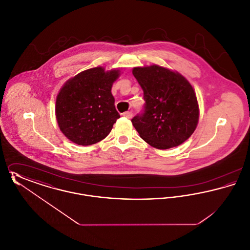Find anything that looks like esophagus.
Instances as JSON below:
<instances>
[{
	"mask_svg": "<svg viewBox=\"0 0 250 250\" xmlns=\"http://www.w3.org/2000/svg\"><path fill=\"white\" fill-rule=\"evenodd\" d=\"M123 116L127 119H131L133 117V113H132V111H125L123 113Z\"/></svg>",
	"mask_w": 250,
	"mask_h": 250,
	"instance_id": "esophagus-1",
	"label": "esophagus"
}]
</instances>
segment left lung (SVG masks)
<instances>
[{"mask_svg":"<svg viewBox=\"0 0 250 250\" xmlns=\"http://www.w3.org/2000/svg\"><path fill=\"white\" fill-rule=\"evenodd\" d=\"M143 91L142 113L131 120L141 138L165 150L186 142L196 129L199 105L191 84L177 72L159 65L133 68Z\"/></svg>","mask_w":250,"mask_h":250,"instance_id":"8db88e82","label":"left lung"}]
</instances>
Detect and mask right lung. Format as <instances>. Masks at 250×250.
Segmentation results:
<instances>
[{"label": "right lung", "instance_id": "right-lung-1", "mask_svg": "<svg viewBox=\"0 0 250 250\" xmlns=\"http://www.w3.org/2000/svg\"><path fill=\"white\" fill-rule=\"evenodd\" d=\"M119 70L95 67L62 86L56 99V118L63 135L76 144L91 145L105 139L120 114L111 95Z\"/></svg>", "mask_w": 250, "mask_h": 250}]
</instances>
